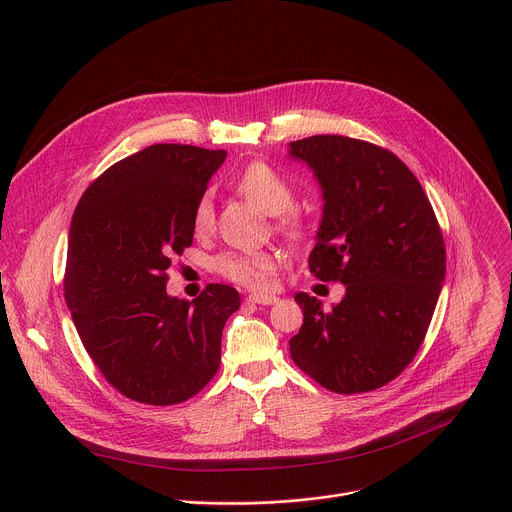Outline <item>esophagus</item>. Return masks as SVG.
<instances>
[{"label":"esophagus","mask_w":512,"mask_h":512,"mask_svg":"<svg viewBox=\"0 0 512 512\" xmlns=\"http://www.w3.org/2000/svg\"><path fill=\"white\" fill-rule=\"evenodd\" d=\"M247 302L259 304V306H271V304L277 302V298L271 296V294H249V296H247Z\"/></svg>","instance_id":"34e87169"}]
</instances>
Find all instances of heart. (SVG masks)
Wrapping results in <instances>:
<instances>
[{"label":"heart","mask_w":512,"mask_h":512,"mask_svg":"<svg viewBox=\"0 0 512 512\" xmlns=\"http://www.w3.org/2000/svg\"><path fill=\"white\" fill-rule=\"evenodd\" d=\"M235 190L257 204L267 214L287 213L279 221V231L289 237H300L304 231V223L298 212H291L294 204V188L269 164L253 162L245 166L237 178L233 180ZM214 227V206L208 192L200 194L192 208V229L198 237H206ZM279 255L273 251L259 253H237L227 251L214 259V271L249 289H267L273 283V277L279 269Z\"/></svg>","instance_id":"obj_1"}]
</instances>
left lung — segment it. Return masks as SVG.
Instances as JSON below:
<instances>
[{
    "instance_id": "1",
    "label": "left lung",
    "mask_w": 512,
    "mask_h": 512,
    "mask_svg": "<svg viewBox=\"0 0 512 512\" xmlns=\"http://www.w3.org/2000/svg\"><path fill=\"white\" fill-rule=\"evenodd\" d=\"M289 156L324 194L310 271L346 285L330 310L296 294L304 324L291 358L328 391H375L405 371L429 328L446 277L440 223L413 172L375 143L312 135L291 141Z\"/></svg>"
}]
</instances>
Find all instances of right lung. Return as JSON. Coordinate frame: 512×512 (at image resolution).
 <instances>
[{"label":"right lung","instance_id":"right-lung-1","mask_svg":"<svg viewBox=\"0 0 512 512\" xmlns=\"http://www.w3.org/2000/svg\"><path fill=\"white\" fill-rule=\"evenodd\" d=\"M225 150L156 143L107 168L81 196L68 233L64 300L93 362L127 399L176 405L221 364L231 285L170 298L168 267L192 245V208Z\"/></svg>","mask_w":512,"mask_h":512}]
</instances>
